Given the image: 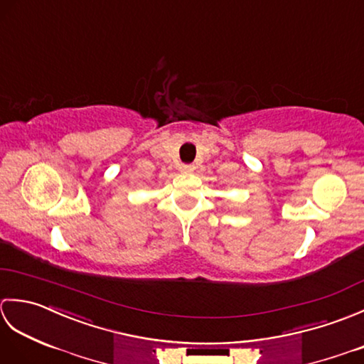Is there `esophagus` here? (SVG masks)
<instances>
[{"label": "esophagus", "mask_w": 364, "mask_h": 364, "mask_svg": "<svg viewBox=\"0 0 364 364\" xmlns=\"http://www.w3.org/2000/svg\"><path fill=\"white\" fill-rule=\"evenodd\" d=\"M196 170L194 164H181L180 166V172L181 173H192Z\"/></svg>", "instance_id": "obj_1"}]
</instances>
